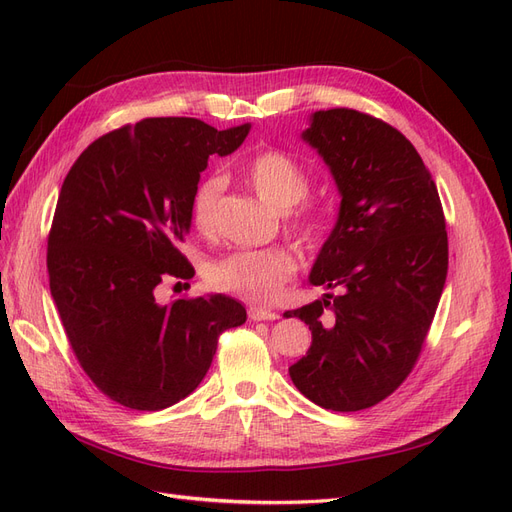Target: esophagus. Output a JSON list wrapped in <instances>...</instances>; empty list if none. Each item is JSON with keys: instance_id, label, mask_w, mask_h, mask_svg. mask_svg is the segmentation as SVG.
<instances>
[{"instance_id": "34e87169", "label": "esophagus", "mask_w": 512, "mask_h": 512, "mask_svg": "<svg viewBox=\"0 0 512 512\" xmlns=\"http://www.w3.org/2000/svg\"><path fill=\"white\" fill-rule=\"evenodd\" d=\"M250 318L252 320H277L280 316H277L273 309H267V307H250Z\"/></svg>"}]
</instances>
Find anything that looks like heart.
I'll return each mask as SVG.
<instances>
[{
	"label": "heart",
	"instance_id": "heart-1",
	"mask_svg": "<svg viewBox=\"0 0 512 512\" xmlns=\"http://www.w3.org/2000/svg\"><path fill=\"white\" fill-rule=\"evenodd\" d=\"M243 175L250 181L262 203L277 211H288L309 190V179L303 166L282 151H260L245 162ZM224 190V179L211 175L200 181L192 198V215L198 228H209L213 222L215 205ZM297 230L312 235L316 220L312 215H301ZM297 260L286 250H247L228 254L211 262L207 280L220 290L237 294L254 303H267L290 280Z\"/></svg>",
	"mask_w": 512,
	"mask_h": 512
}]
</instances>
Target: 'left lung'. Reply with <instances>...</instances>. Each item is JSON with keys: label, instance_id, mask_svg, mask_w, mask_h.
<instances>
[{"label": "left lung", "instance_id": "8db88e82", "mask_svg": "<svg viewBox=\"0 0 512 512\" xmlns=\"http://www.w3.org/2000/svg\"><path fill=\"white\" fill-rule=\"evenodd\" d=\"M301 138L342 198L309 284L342 292L284 314L312 331L288 374L316 406L356 412L389 397L421 354L448 271L444 213L421 156L389 123L329 108Z\"/></svg>", "mask_w": 512, "mask_h": 512}]
</instances>
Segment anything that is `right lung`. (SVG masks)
Returning a JSON list of instances; mask_svg holds the SVG:
<instances>
[{
    "mask_svg": "<svg viewBox=\"0 0 512 512\" xmlns=\"http://www.w3.org/2000/svg\"><path fill=\"white\" fill-rule=\"evenodd\" d=\"M250 130L143 119L91 143L61 185L46 254L51 297L81 367L121 406L156 412L188 397L220 333L247 318L226 294L160 303L158 288L194 275L179 243L200 173Z\"/></svg>",
    "mask_w": 512,
    "mask_h": 512,
    "instance_id": "1",
    "label": "right lung"
}]
</instances>
